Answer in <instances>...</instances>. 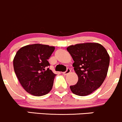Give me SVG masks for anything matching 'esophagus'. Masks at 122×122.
<instances>
[{"mask_svg": "<svg viewBox=\"0 0 122 122\" xmlns=\"http://www.w3.org/2000/svg\"><path fill=\"white\" fill-rule=\"evenodd\" d=\"M70 71H71V70L70 69H67V70H66V71H65V72H63V75H67L68 74H69L70 73Z\"/></svg>", "mask_w": 122, "mask_h": 122, "instance_id": "34e87169", "label": "esophagus"}]
</instances>
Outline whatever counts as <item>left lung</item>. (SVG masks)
Listing matches in <instances>:
<instances>
[{
    "mask_svg": "<svg viewBox=\"0 0 122 122\" xmlns=\"http://www.w3.org/2000/svg\"><path fill=\"white\" fill-rule=\"evenodd\" d=\"M78 76L75 85L70 86L73 93L87 96L102 85L107 76L110 56L106 49L97 43H83L67 47Z\"/></svg>",
    "mask_w": 122,
    "mask_h": 122,
    "instance_id": "obj_1",
    "label": "left lung"
}]
</instances>
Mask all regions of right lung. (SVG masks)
Listing matches in <instances>:
<instances>
[{
	"mask_svg": "<svg viewBox=\"0 0 122 122\" xmlns=\"http://www.w3.org/2000/svg\"><path fill=\"white\" fill-rule=\"evenodd\" d=\"M54 46L36 43L21 47L13 59V67L23 88L35 96L48 93L53 85L55 73L47 68V59L55 51Z\"/></svg>",
	"mask_w": 122,
	"mask_h": 122,
	"instance_id": "add662e5",
	"label": "right lung"
}]
</instances>
